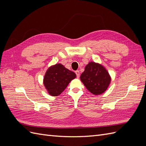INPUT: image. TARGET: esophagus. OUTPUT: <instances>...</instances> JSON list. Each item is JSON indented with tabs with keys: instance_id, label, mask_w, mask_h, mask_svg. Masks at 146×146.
I'll return each mask as SVG.
<instances>
[{
	"instance_id": "34e87169",
	"label": "esophagus",
	"mask_w": 146,
	"mask_h": 146,
	"mask_svg": "<svg viewBox=\"0 0 146 146\" xmlns=\"http://www.w3.org/2000/svg\"><path fill=\"white\" fill-rule=\"evenodd\" d=\"M76 75H77V78L80 77V72H79L78 70H76Z\"/></svg>"
}]
</instances>
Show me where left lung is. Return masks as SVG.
<instances>
[{
  "label": "left lung",
  "mask_w": 146,
  "mask_h": 146,
  "mask_svg": "<svg viewBox=\"0 0 146 146\" xmlns=\"http://www.w3.org/2000/svg\"><path fill=\"white\" fill-rule=\"evenodd\" d=\"M80 80L92 94L100 95L107 90L111 82V77L104 66L91 61L85 66Z\"/></svg>",
  "instance_id": "left-lung-1"
}]
</instances>
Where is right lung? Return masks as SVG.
I'll return each instance as SVG.
<instances>
[{"instance_id":"1","label":"right lung","mask_w":146,"mask_h":146,"mask_svg":"<svg viewBox=\"0 0 146 146\" xmlns=\"http://www.w3.org/2000/svg\"><path fill=\"white\" fill-rule=\"evenodd\" d=\"M76 77V74L74 72L58 63L48 68L44 77L43 84L50 96H58Z\"/></svg>"}]
</instances>
